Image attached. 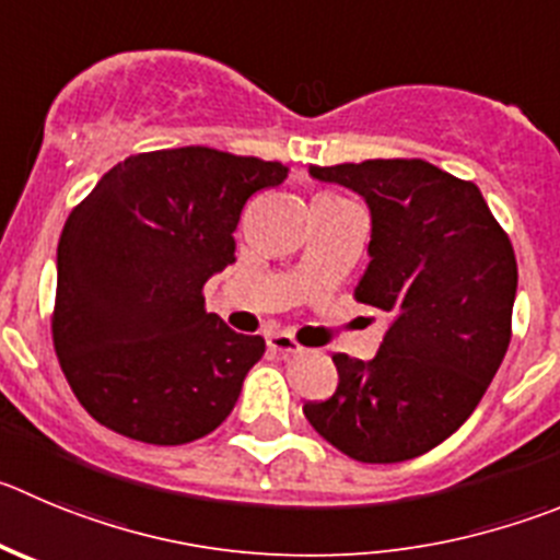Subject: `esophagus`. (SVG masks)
I'll return each mask as SVG.
<instances>
[{
  "mask_svg": "<svg viewBox=\"0 0 560 560\" xmlns=\"http://www.w3.org/2000/svg\"><path fill=\"white\" fill-rule=\"evenodd\" d=\"M268 351L279 353V357L287 359V357H295V353H301L304 348L295 342V337H292V334L279 331V334H270L268 337Z\"/></svg>",
  "mask_w": 560,
  "mask_h": 560,
  "instance_id": "1",
  "label": "esophagus"
}]
</instances>
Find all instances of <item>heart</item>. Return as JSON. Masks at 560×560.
Instances as JSON below:
<instances>
[{
	"instance_id": "b5f03b06",
	"label": "heart",
	"mask_w": 560,
	"mask_h": 560,
	"mask_svg": "<svg viewBox=\"0 0 560 560\" xmlns=\"http://www.w3.org/2000/svg\"><path fill=\"white\" fill-rule=\"evenodd\" d=\"M331 201H339V196H334V192H320V196L315 198V203H331Z\"/></svg>"
}]
</instances>
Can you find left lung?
<instances>
[{
    "label": "left lung",
    "mask_w": 560,
    "mask_h": 560,
    "mask_svg": "<svg viewBox=\"0 0 560 560\" xmlns=\"http://www.w3.org/2000/svg\"><path fill=\"white\" fill-rule=\"evenodd\" d=\"M310 174L368 201L370 265L353 298L389 312L392 326L373 362L334 353L337 392L304 415L357 462H409L464 425L509 351L514 248L478 187L425 160Z\"/></svg>",
    "instance_id": "left-lung-1"
}]
</instances>
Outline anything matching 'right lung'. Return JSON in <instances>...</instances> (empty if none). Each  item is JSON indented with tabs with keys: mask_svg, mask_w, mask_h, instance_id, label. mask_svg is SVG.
Segmentation results:
<instances>
[{
	"mask_svg": "<svg viewBox=\"0 0 560 560\" xmlns=\"http://www.w3.org/2000/svg\"><path fill=\"white\" fill-rule=\"evenodd\" d=\"M287 165L207 145L132 154L74 207L57 245L51 339L88 415L145 445L215 431L265 353L203 306L234 229Z\"/></svg>",
	"mask_w": 560,
	"mask_h": 560,
	"instance_id": "1",
	"label": "right lung"
}]
</instances>
